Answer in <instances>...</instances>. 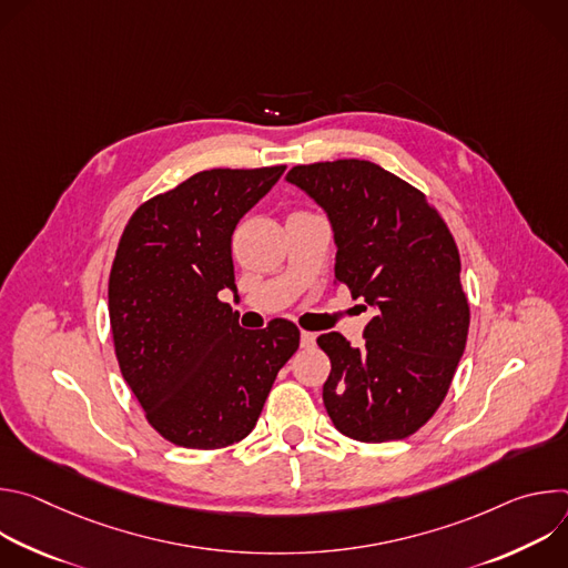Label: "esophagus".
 <instances>
[{
    "instance_id": "34e87169",
    "label": "esophagus",
    "mask_w": 568,
    "mask_h": 568,
    "mask_svg": "<svg viewBox=\"0 0 568 568\" xmlns=\"http://www.w3.org/2000/svg\"><path fill=\"white\" fill-rule=\"evenodd\" d=\"M314 342H316V335H314V333H307V331L301 333V346H303V348H312Z\"/></svg>"
}]
</instances>
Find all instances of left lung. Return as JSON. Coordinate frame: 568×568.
<instances>
[{
    "mask_svg": "<svg viewBox=\"0 0 568 568\" xmlns=\"http://www.w3.org/2000/svg\"><path fill=\"white\" fill-rule=\"evenodd\" d=\"M287 182L328 213L335 278L375 310L359 348L339 333L316 339L333 364L326 412L353 440L407 438L440 407L467 342L456 242L418 189L373 161L294 166Z\"/></svg>",
    "mask_w": 568,
    "mask_h": 568,
    "instance_id": "8db88e82",
    "label": "left lung"
}]
</instances>
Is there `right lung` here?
<instances>
[{
    "label": "right lung",
    "mask_w": 568,
    "mask_h": 568,
    "mask_svg": "<svg viewBox=\"0 0 568 568\" xmlns=\"http://www.w3.org/2000/svg\"><path fill=\"white\" fill-rule=\"evenodd\" d=\"M285 166L202 171L143 202L110 272V326L123 379L166 440L220 449L252 434L272 384L296 353L287 318L242 331L220 301L235 290L231 235Z\"/></svg>",
    "instance_id": "add662e5"
}]
</instances>
